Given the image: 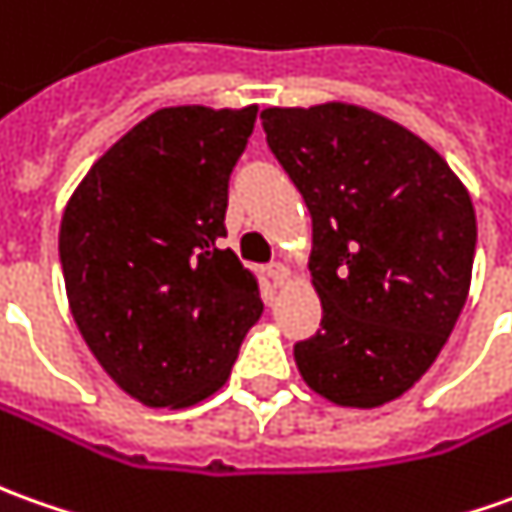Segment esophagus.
Here are the masks:
<instances>
[{
  "instance_id": "esophagus-1",
  "label": "esophagus",
  "mask_w": 512,
  "mask_h": 512,
  "mask_svg": "<svg viewBox=\"0 0 512 512\" xmlns=\"http://www.w3.org/2000/svg\"><path fill=\"white\" fill-rule=\"evenodd\" d=\"M266 271H269L271 283L274 285H283L285 280H288V269H285L283 263H269V266H266Z\"/></svg>"
}]
</instances>
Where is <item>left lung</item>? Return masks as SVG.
Masks as SVG:
<instances>
[{
    "label": "left lung",
    "instance_id": "8db88e82",
    "mask_svg": "<svg viewBox=\"0 0 512 512\" xmlns=\"http://www.w3.org/2000/svg\"><path fill=\"white\" fill-rule=\"evenodd\" d=\"M271 154L314 221L322 330L294 344L305 384L339 406L401 398L468 300L476 215L431 145L347 103L260 111Z\"/></svg>",
    "mask_w": 512,
    "mask_h": 512
}]
</instances>
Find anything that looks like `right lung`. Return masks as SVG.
Returning a JSON list of instances; mask_svg holds the SVG:
<instances>
[{
  "instance_id": "right-lung-1",
  "label": "right lung",
  "mask_w": 512,
  "mask_h": 512,
  "mask_svg": "<svg viewBox=\"0 0 512 512\" xmlns=\"http://www.w3.org/2000/svg\"><path fill=\"white\" fill-rule=\"evenodd\" d=\"M257 106L159 109L83 176L61 218L66 297L100 367L145 406L224 387L263 314L227 238L229 173Z\"/></svg>"
}]
</instances>
